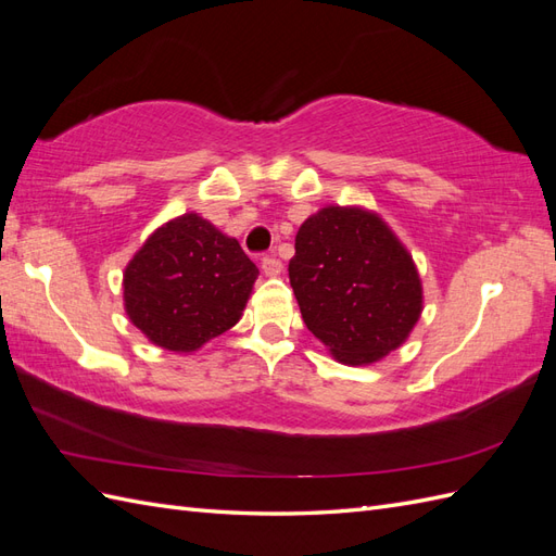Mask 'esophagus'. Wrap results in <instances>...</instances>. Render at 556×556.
I'll use <instances>...</instances> for the list:
<instances>
[{
	"mask_svg": "<svg viewBox=\"0 0 556 556\" xmlns=\"http://www.w3.org/2000/svg\"><path fill=\"white\" fill-rule=\"evenodd\" d=\"M262 271H264V276H268V278H276V276H280V271H282V264H280L278 257L268 255V257L262 260Z\"/></svg>",
	"mask_w": 556,
	"mask_h": 556,
	"instance_id": "obj_1",
	"label": "esophagus"
}]
</instances>
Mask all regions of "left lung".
<instances>
[{"label":"left lung","instance_id":"left-lung-1","mask_svg":"<svg viewBox=\"0 0 556 556\" xmlns=\"http://www.w3.org/2000/svg\"><path fill=\"white\" fill-rule=\"evenodd\" d=\"M294 250L288 271L301 317L333 359L374 364L408 339L422 280L378 213L327 206L299 227Z\"/></svg>","mask_w":556,"mask_h":556}]
</instances>
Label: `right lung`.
I'll list each match as a JSON object with an SVG mask.
<instances>
[{"instance_id":"right-lung-1","label":"right lung","mask_w":556,"mask_h":556,"mask_svg":"<svg viewBox=\"0 0 556 556\" xmlns=\"http://www.w3.org/2000/svg\"><path fill=\"white\" fill-rule=\"evenodd\" d=\"M257 276L237 239L185 213L150 233L125 266V311L150 343L194 352L239 323Z\"/></svg>"}]
</instances>
